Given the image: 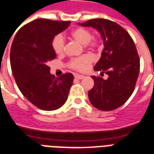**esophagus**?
Wrapping results in <instances>:
<instances>
[{"label":"esophagus","mask_w":154,"mask_h":154,"mask_svg":"<svg viewBox=\"0 0 154 154\" xmlns=\"http://www.w3.org/2000/svg\"><path fill=\"white\" fill-rule=\"evenodd\" d=\"M75 78L77 79H82L84 78V76L82 75H78V74H76V75H75Z\"/></svg>","instance_id":"esophagus-1"}]
</instances>
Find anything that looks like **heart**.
Listing matches in <instances>:
<instances>
[{"mask_svg": "<svg viewBox=\"0 0 154 154\" xmlns=\"http://www.w3.org/2000/svg\"><path fill=\"white\" fill-rule=\"evenodd\" d=\"M71 36L75 41L83 45L84 48L94 50L98 47L99 42L91 38V33L85 28H77L72 30ZM52 48L57 54H62L65 49V40L63 34H57L52 40ZM92 57L84 54L79 58H74L69 63V66L78 71H87L92 63Z\"/></svg>", "mask_w": 154, "mask_h": 154, "instance_id": "obj_1", "label": "heart"}]
</instances>
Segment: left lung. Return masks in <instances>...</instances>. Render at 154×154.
Segmentation results:
<instances>
[{
	"label": "left lung",
	"mask_w": 154,
	"mask_h": 154,
	"mask_svg": "<svg viewBox=\"0 0 154 154\" xmlns=\"http://www.w3.org/2000/svg\"><path fill=\"white\" fill-rule=\"evenodd\" d=\"M79 25L100 32L104 48L94 70L108 75L107 79L91 76L95 84L88 91L89 100L99 110L116 109L133 94L139 75L140 58L135 43L122 26L110 20L91 19Z\"/></svg>",
	"instance_id": "1"
}]
</instances>
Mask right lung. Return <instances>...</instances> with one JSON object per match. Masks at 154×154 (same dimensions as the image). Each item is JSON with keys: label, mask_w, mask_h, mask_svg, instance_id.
Here are the masks:
<instances>
[{"label": "right lung", "mask_w": 154, "mask_h": 154, "mask_svg": "<svg viewBox=\"0 0 154 154\" xmlns=\"http://www.w3.org/2000/svg\"><path fill=\"white\" fill-rule=\"evenodd\" d=\"M71 21L36 19L19 29L10 51L14 79L25 97L42 110L53 111L63 105L73 83L71 73L55 77L47 63L56 58L52 40Z\"/></svg>", "instance_id": "1"}]
</instances>
